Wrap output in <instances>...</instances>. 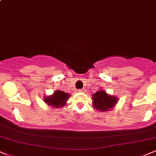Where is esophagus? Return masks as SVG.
Listing matches in <instances>:
<instances>
[{"label":"esophagus","instance_id":"34e87169","mask_svg":"<svg viewBox=\"0 0 156 156\" xmlns=\"http://www.w3.org/2000/svg\"><path fill=\"white\" fill-rule=\"evenodd\" d=\"M78 91H79V92H81V93H84V92H85V89H79V90H78Z\"/></svg>","mask_w":156,"mask_h":156}]
</instances>
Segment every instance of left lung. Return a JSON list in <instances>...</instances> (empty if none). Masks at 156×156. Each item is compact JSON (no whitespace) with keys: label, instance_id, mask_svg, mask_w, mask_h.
I'll return each mask as SVG.
<instances>
[{"label":"left lung","instance_id":"left-lung-1","mask_svg":"<svg viewBox=\"0 0 156 156\" xmlns=\"http://www.w3.org/2000/svg\"><path fill=\"white\" fill-rule=\"evenodd\" d=\"M93 105L100 111H108L117 103L118 99L107 94L104 91H99L93 94Z\"/></svg>","mask_w":156,"mask_h":156}]
</instances>
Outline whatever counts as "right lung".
Masks as SVG:
<instances>
[{
  "mask_svg": "<svg viewBox=\"0 0 156 156\" xmlns=\"http://www.w3.org/2000/svg\"><path fill=\"white\" fill-rule=\"evenodd\" d=\"M69 96L70 95L62 91H55L51 96L45 97L44 101L52 108H62V106L65 105V102L69 98Z\"/></svg>",
  "mask_w": 156,
  "mask_h": 156,
  "instance_id": "1",
  "label": "right lung"
}]
</instances>
